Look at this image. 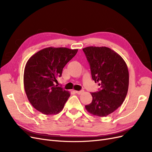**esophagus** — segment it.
Listing matches in <instances>:
<instances>
[{
    "label": "esophagus",
    "instance_id": "obj_1",
    "mask_svg": "<svg viewBox=\"0 0 152 152\" xmlns=\"http://www.w3.org/2000/svg\"><path fill=\"white\" fill-rule=\"evenodd\" d=\"M75 93H77V94H81L82 93H84V91H83V90H82V91H75Z\"/></svg>",
    "mask_w": 152,
    "mask_h": 152
}]
</instances>
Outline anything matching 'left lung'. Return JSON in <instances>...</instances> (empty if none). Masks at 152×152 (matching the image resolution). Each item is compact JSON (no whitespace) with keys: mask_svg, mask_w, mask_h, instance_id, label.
Returning <instances> with one entry per match:
<instances>
[{"mask_svg":"<svg viewBox=\"0 0 152 152\" xmlns=\"http://www.w3.org/2000/svg\"><path fill=\"white\" fill-rule=\"evenodd\" d=\"M88 61L91 75L99 82L101 89L91 93L93 101L85 107L89 113L106 117L121 107L127 94L129 71L123 58L107 47H87L83 49Z\"/></svg>","mask_w":152,"mask_h":152,"instance_id":"obj_1","label":"left lung"}]
</instances>
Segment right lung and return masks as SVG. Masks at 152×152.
<instances>
[{
	"label": "right lung",
	"mask_w": 152,
	"mask_h": 152,
	"mask_svg": "<svg viewBox=\"0 0 152 152\" xmlns=\"http://www.w3.org/2000/svg\"><path fill=\"white\" fill-rule=\"evenodd\" d=\"M77 51L66 48H47L34 54L26 62L25 91L31 104L40 112L51 115L64 108L70 94L54 83Z\"/></svg>",
	"instance_id": "1"
}]
</instances>
